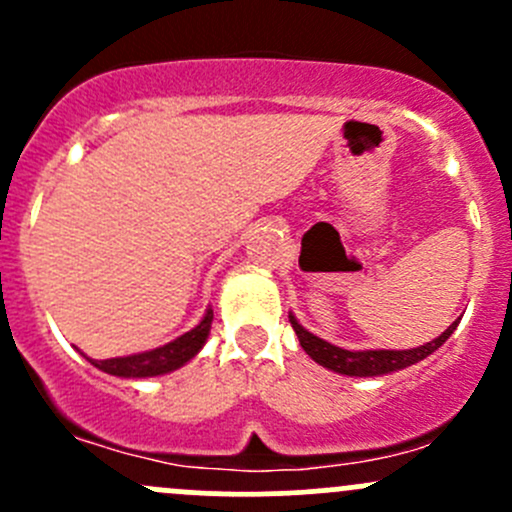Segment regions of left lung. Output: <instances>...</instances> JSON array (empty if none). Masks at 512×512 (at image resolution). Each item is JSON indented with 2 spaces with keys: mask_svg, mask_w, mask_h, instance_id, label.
Instances as JSON below:
<instances>
[{
  "mask_svg": "<svg viewBox=\"0 0 512 512\" xmlns=\"http://www.w3.org/2000/svg\"><path fill=\"white\" fill-rule=\"evenodd\" d=\"M289 322H292V329H294V334L299 337V344H302L304 352L312 356L319 366L334 371V374L361 376V379H366V376H384V374H394V371H401V369H409V366H414L421 359H426L428 354L436 352L438 347H443V344H446V339L451 337L458 327V319H456V322H453L451 327L441 334V337H436L433 342L423 344V347L359 349V352H354V349L337 347V344L327 342V339L317 337V334H312L309 329H304L292 312H289Z\"/></svg>",
  "mask_w": 512,
  "mask_h": 512,
  "instance_id": "left-lung-1",
  "label": "left lung"
}]
</instances>
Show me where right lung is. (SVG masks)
Listing matches in <instances>:
<instances>
[{"mask_svg": "<svg viewBox=\"0 0 512 512\" xmlns=\"http://www.w3.org/2000/svg\"><path fill=\"white\" fill-rule=\"evenodd\" d=\"M210 327H213V307L205 309L203 319H200L190 332L180 334V337L163 344V347L103 361L91 359V356H86L84 352L81 354H84L96 369L106 371V374L111 376H121V379H151V376L170 374V371L180 369V366L188 364L190 359H195L200 349L205 347V342H208Z\"/></svg>", "mask_w": 512, "mask_h": 512, "instance_id": "1", "label": "right lung"}]
</instances>
